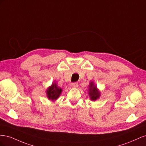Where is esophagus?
Masks as SVG:
<instances>
[{
    "mask_svg": "<svg viewBox=\"0 0 146 146\" xmlns=\"http://www.w3.org/2000/svg\"><path fill=\"white\" fill-rule=\"evenodd\" d=\"M78 84L77 82H74V83H71V86L72 87L77 88V87H78Z\"/></svg>",
    "mask_w": 146,
    "mask_h": 146,
    "instance_id": "34e87169",
    "label": "esophagus"
}]
</instances>
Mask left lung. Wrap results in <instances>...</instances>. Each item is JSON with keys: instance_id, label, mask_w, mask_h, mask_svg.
I'll return each instance as SVG.
<instances>
[{"instance_id": "left-lung-1", "label": "left lung", "mask_w": 146, "mask_h": 146, "mask_svg": "<svg viewBox=\"0 0 146 146\" xmlns=\"http://www.w3.org/2000/svg\"><path fill=\"white\" fill-rule=\"evenodd\" d=\"M89 95L92 100H96L100 96V92L97 89V87L94 85L92 82H91L89 86Z\"/></svg>"}]
</instances>
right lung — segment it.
<instances>
[{
	"label": "right lung",
	"mask_w": 146,
	"mask_h": 146,
	"mask_svg": "<svg viewBox=\"0 0 146 146\" xmlns=\"http://www.w3.org/2000/svg\"><path fill=\"white\" fill-rule=\"evenodd\" d=\"M62 90L59 88L55 83H53L52 86L49 87L47 90V94L48 98L50 100H56L60 96Z\"/></svg>",
	"instance_id": "obj_1"
}]
</instances>
